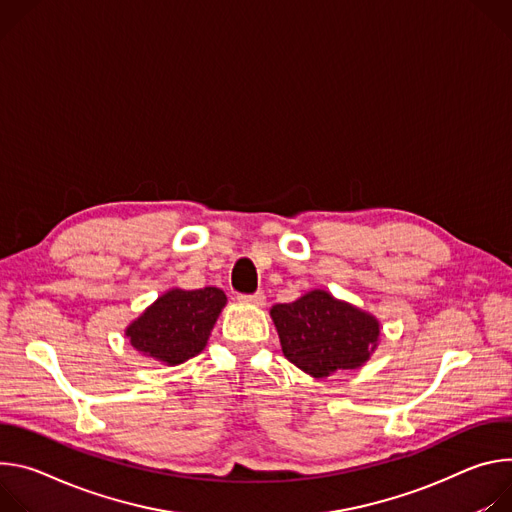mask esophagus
Returning <instances> with one entry per match:
<instances>
[{
	"label": "esophagus",
	"mask_w": 512,
	"mask_h": 512,
	"mask_svg": "<svg viewBox=\"0 0 512 512\" xmlns=\"http://www.w3.org/2000/svg\"><path fill=\"white\" fill-rule=\"evenodd\" d=\"M238 301H240V303H250V305H256V307H264V305H266V297H264V293L238 295Z\"/></svg>",
	"instance_id": "obj_1"
}]
</instances>
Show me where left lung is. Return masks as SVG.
Instances as JSON below:
<instances>
[{
	"label": "left lung",
	"mask_w": 512,
	"mask_h": 512,
	"mask_svg": "<svg viewBox=\"0 0 512 512\" xmlns=\"http://www.w3.org/2000/svg\"><path fill=\"white\" fill-rule=\"evenodd\" d=\"M270 317L285 358L313 378L356 370L378 346L380 323L374 315L315 289L293 303H278Z\"/></svg>",
	"instance_id": "left-lung-1"
}]
</instances>
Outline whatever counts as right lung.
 <instances>
[{
	"mask_svg": "<svg viewBox=\"0 0 512 512\" xmlns=\"http://www.w3.org/2000/svg\"><path fill=\"white\" fill-rule=\"evenodd\" d=\"M225 303V293L215 287L170 289L126 327V337L152 360L183 364L203 352Z\"/></svg>",
	"mask_w": 512,
	"mask_h": 512,
	"instance_id": "1",
	"label": "right lung"
}]
</instances>
